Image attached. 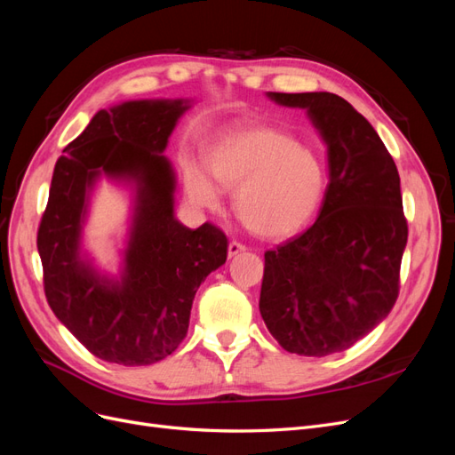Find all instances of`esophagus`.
Instances as JSON below:
<instances>
[{
    "label": "esophagus",
    "mask_w": 455,
    "mask_h": 455,
    "mask_svg": "<svg viewBox=\"0 0 455 455\" xmlns=\"http://www.w3.org/2000/svg\"><path fill=\"white\" fill-rule=\"evenodd\" d=\"M244 251H246L244 244H241L239 241H231L229 246H228V256L233 258V256H237V254H241V252H244Z\"/></svg>",
    "instance_id": "esophagus-1"
}]
</instances>
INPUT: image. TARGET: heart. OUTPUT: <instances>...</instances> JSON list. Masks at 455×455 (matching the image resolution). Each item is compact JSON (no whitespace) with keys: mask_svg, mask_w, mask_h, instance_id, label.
<instances>
[{"mask_svg":"<svg viewBox=\"0 0 455 455\" xmlns=\"http://www.w3.org/2000/svg\"><path fill=\"white\" fill-rule=\"evenodd\" d=\"M203 163L211 179L194 163L184 167L191 203L218 209L215 187L233 191L237 218L259 237L279 239L299 231L319 211L326 191L319 151L279 129L226 131L204 148Z\"/></svg>","mask_w":455,"mask_h":455,"instance_id":"obj_1","label":"heart"}]
</instances>
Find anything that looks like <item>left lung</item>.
<instances>
[{
  "label": "left lung",
  "mask_w": 455,
  "mask_h": 455,
  "mask_svg": "<svg viewBox=\"0 0 455 455\" xmlns=\"http://www.w3.org/2000/svg\"><path fill=\"white\" fill-rule=\"evenodd\" d=\"M306 109L326 144L319 218L264 254L259 313L281 347L304 356L349 349L393 309L408 241L396 164L374 127L332 92H267Z\"/></svg>",
  "instance_id": "obj_1"
}]
</instances>
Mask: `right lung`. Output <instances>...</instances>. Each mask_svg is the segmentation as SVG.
Returning a JSON list of instances; mask_svg holds the SVG:
<instances>
[{"label": "right lung", "instance_id": "obj_1", "mask_svg": "<svg viewBox=\"0 0 455 455\" xmlns=\"http://www.w3.org/2000/svg\"><path fill=\"white\" fill-rule=\"evenodd\" d=\"M191 104L157 99L100 109L54 164L37 231L45 296L57 319L106 363L148 366L169 356L188 334L197 288L226 264L222 231L189 229L174 216L176 174L163 154ZM102 175L133 194L117 274L99 270L83 251L90 196Z\"/></svg>", "mask_w": 455, "mask_h": 455}]
</instances>
